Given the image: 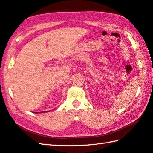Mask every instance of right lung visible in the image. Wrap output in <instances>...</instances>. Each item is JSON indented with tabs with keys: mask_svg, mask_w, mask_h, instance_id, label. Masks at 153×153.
<instances>
[{
	"mask_svg": "<svg viewBox=\"0 0 153 153\" xmlns=\"http://www.w3.org/2000/svg\"><path fill=\"white\" fill-rule=\"evenodd\" d=\"M37 113H38V112H37Z\"/></svg>",
	"mask_w": 153,
	"mask_h": 153,
	"instance_id": "obj_1",
	"label": "right lung"
}]
</instances>
